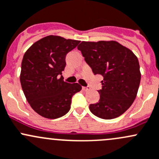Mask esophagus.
Wrapping results in <instances>:
<instances>
[{
  "mask_svg": "<svg viewBox=\"0 0 159 159\" xmlns=\"http://www.w3.org/2000/svg\"><path fill=\"white\" fill-rule=\"evenodd\" d=\"M83 90H84V91H89V90H90L91 88L89 87V86H86V87H85V86H83Z\"/></svg>",
  "mask_w": 159,
  "mask_h": 159,
  "instance_id": "1",
  "label": "esophagus"
}]
</instances>
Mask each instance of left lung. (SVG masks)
<instances>
[{
  "label": "left lung",
  "instance_id": "left-lung-1",
  "mask_svg": "<svg viewBox=\"0 0 159 159\" xmlns=\"http://www.w3.org/2000/svg\"><path fill=\"white\" fill-rule=\"evenodd\" d=\"M95 75L103 76L99 102L89 105L97 117L112 119L123 114L137 96L139 63L132 50L114 40L83 41L77 47Z\"/></svg>",
  "mask_w": 159,
  "mask_h": 159
}]
</instances>
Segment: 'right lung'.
I'll return each mask as SVG.
<instances>
[{"instance_id":"obj_1","label":"right lung","mask_w":159,"mask_h":159,"mask_svg":"<svg viewBox=\"0 0 159 159\" xmlns=\"http://www.w3.org/2000/svg\"><path fill=\"white\" fill-rule=\"evenodd\" d=\"M80 40L50 35L35 42L25 52L20 80L27 102L39 115L57 119L70 109L71 99L82 89L79 83L63 81L66 56Z\"/></svg>"}]
</instances>
